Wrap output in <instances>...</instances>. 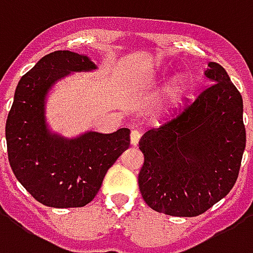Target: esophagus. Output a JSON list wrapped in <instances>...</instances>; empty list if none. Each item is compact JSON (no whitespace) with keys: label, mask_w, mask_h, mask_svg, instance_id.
Wrapping results in <instances>:
<instances>
[{"label":"esophagus","mask_w":253,"mask_h":253,"mask_svg":"<svg viewBox=\"0 0 253 253\" xmlns=\"http://www.w3.org/2000/svg\"><path fill=\"white\" fill-rule=\"evenodd\" d=\"M142 134L138 130H132L131 134H130V142H131L132 146H136L138 145V142L141 139Z\"/></svg>","instance_id":"1"}]
</instances>
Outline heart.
Returning <instances> with one entry per match:
<instances>
[{
  "label": "heart",
  "mask_w": 253,
  "mask_h": 253,
  "mask_svg": "<svg viewBox=\"0 0 253 253\" xmlns=\"http://www.w3.org/2000/svg\"><path fill=\"white\" fill-rule=\"evenodd\" d=\"M186 87H188V82L185 79H179L174 91H175V93H184L186 91Z\"/></svg>",
  "instance_id": "heart-1"
}]
</instances>
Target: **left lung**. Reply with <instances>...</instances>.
I'll return each mask as SVG.
<instances>
[{"mask_svg": "<svg viewBox=\"0 0 253 253\" xmlns=\"http://www.w3.org/2000/svg\"><path fill=\"white\" fill-rule=\"evenodd\" d=\"M207 85L139 141L138 184L145 203L169 216L194 217L231 192L246 149L243 98L226 71L209 63Z\"/></svg>", "mask_w": 253, "mask_h": 253, "instance_id": "obj_1", "label": "left lung"}]
</instances>
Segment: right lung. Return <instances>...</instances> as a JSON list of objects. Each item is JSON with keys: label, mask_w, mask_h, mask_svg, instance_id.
<instances>
[{"label": "right lung", "mask_w": 253, "mask_h": 253, "mask_svg": "<svg viewBox=\"0 0 253 253\" xmlns=\"http://www.w3.org/2000/svg\"><path fill=\"white\" fill-rule=\"evenodd\" d=\"M95 68L87 56L55 50L22 76L7 114V160L32 197L50 208H80L98 194L107 170L130 146V130L87 132L67 141L50 135L44 100L56 80L74 71Z\"/></svg>", "instance_id": "1"}]
</instances>
